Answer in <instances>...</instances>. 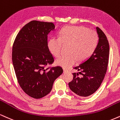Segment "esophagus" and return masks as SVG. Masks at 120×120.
Wrapping results in <instances>:
<instances>
[{
    "instance_id": "esophagus-1",
    "label": "esophagus",
    "mask_w": 120,
    "mask_h": 120,
    "mask_svg": "<svg viewBox=\"0 0 120 120\" xmlns=\"http://www.w3.org/2000/svg\"><path fill=\"white\" fill-rule=\"evenodd\" d=\"M63 71H64V73H66V72L68 71V70H66V69H63Z\"/></svg>"
}]
</instances>
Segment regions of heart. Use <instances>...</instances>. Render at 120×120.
<instances>
[{"label": "heart", "instance_id": "heart-1", "mask_svg": "<svg viewBox=\"0 0 120 120\" xmlns=\"http://www.w3.org/2000/svg\"><path fill=\"white\" fill-rule=\"evenodd\" d=\"M98 36L94 30L84 26H66L59 31V37H52L49 40L47 47L50 53L57 57L61 52L63 45L70 44L69 55H62L56 60L57 65L68 68L74 65L78 60L89 58L96 49Z\"/></svg>", "mask_w": 120, "mask_h": 120}]
</instances>
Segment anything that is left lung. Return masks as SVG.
<instances>
[{
	"label": "left lung",
	"instance_id": "obj_1",
	"mask_svg": "<svg viewBox=\"0 0 120 120\" xmlns=\"http://www.w3.org/2000/svg\"><path fill=\"white\" fill-rule=\"evenodd\" d=\"M96 30L99 37L96 49L89 59L74 68L79 72L73 73V80L69 83L72 91L82 97L90 96L99 88L107 69L109 43L103 32L98 27Z\"/></svg>",
	"mask_w": 120,
	"mask_h": 120
}]
</instances>
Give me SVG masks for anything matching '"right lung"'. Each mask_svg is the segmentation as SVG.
Wrapping results in <instances>:
<instances>
[{"label":"right lung","mask_w":120,"mask_h":120,"mask_svg":"<svg viewBox=\"0 0 120 120\" xmlns=\"http://www.w3.org/2000/svg\"><path fill=\"white\" fill-rule=\"evenodd\" d=\"M54 29L52 22L31 21L20 30L13 45L17 80L23 90L34 98L48 94L55 80L63 73L60 66L47 67L54 61L47 47V35Z\"/></svg>","instance_id":"obj_1"}]
</instances>
